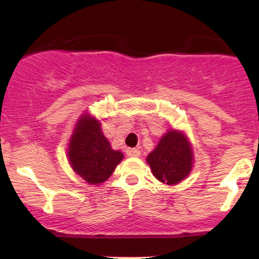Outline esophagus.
I'll list each match as a JSON object with an SVG mask.
<instances>
[{
  "mask_svg": "<svg viewBox=\"0 0 259 259\" xmlns=\"http://www.w3.org/2000/svg\"><path fill=\"white\" fill-rule=\"evenodd\" d=\"M126 154H127V157H139L140 150L139 148H127Z\"/></svg>",
  "mask_w": 259,
  "mask_h": 259,
  "instance_id": "esophagus-1",
  "label": "esophagus"
}]
</instances>
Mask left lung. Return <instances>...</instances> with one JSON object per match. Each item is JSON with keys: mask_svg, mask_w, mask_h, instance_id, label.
Masks as SVG:
<instances>
[{"mask_svg": "<svg viewBox=\"0 0 259 259\" xmlns=\"http://www.w3.org/2000/svg\"><path fill=\"white\" fill-rule=\"evenodd\" d=\"M147 163L162 183L174 185L185 179L192 165V150L186 136L177 130L168 132L147 156Z\"/></svg>", "mask_w": 259, "mask_h": 259, "instance_id": "obj_1", "label": "left lung"}]
</instances>
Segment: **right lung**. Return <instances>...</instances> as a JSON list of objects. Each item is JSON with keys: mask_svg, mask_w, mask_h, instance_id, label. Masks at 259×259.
<instances>
[{"mask_svg": "<svg viewBox=\"0 0 259 259\" xmlns=\"http://www.w3.org/2000/svg\"><path fill=\"white\" fill-rule=\"evenodd\" d=\"M68 156L74 171L94 185L108 179L124 157L120 151L112 150L100 121L90 115H82L76 124Z\"/></svg>", "mask_w": 259, "mask_h": 259, "instance_id": "add662e5", "label": "right lung"}]
</instances>
